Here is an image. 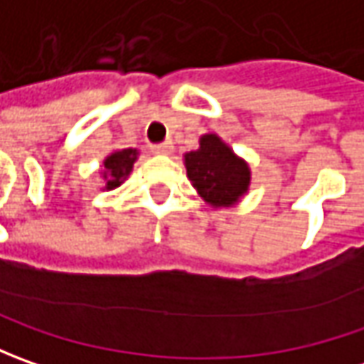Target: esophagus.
<instances>
[{
	"label": "esophagus",
	"mask_w": 364,
	"mask_h": 364,
	"mask_svg": "<svg viewBox=\"0 0 364 364\" xmlns=\"http://www.w3.org/2000/svg\"><path fill=\"white\" fill-rule=\"evenodd\" d=\"M151 151L158 154V156H170L174 151V144L172 141H164V144H158V146L151 147Z\"/></svg>",
	"instance_id": "34e87169"
}]
</instances>
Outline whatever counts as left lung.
<instances>
[{
    "label": "left lung",
    "instance_id": "left-lung-1",
    "mask_svg": "<svg viewBox=\"0 0 364 364\" xmlns=\"http://www.w3.org/2000/svg\"><path fill=\"white\" fill-rule=\"evenodd\" d=\"M186 176L213 208L235 206L249 192L251 168L217 133H204L200 146L184 154Z\"/></svg>",
    "mask_w": 364,
    "mask_h": 364
}]
</instances>
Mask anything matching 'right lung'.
Listing matches in <instances>:
<instances>
[{
    "mask_svg": "<svg viewBox=\"0 0 364 364\" xmlns=\"http://www.w3.org/2000/svg\"><path fill=\"white\" fill-rule=\"evenodd\" d=\"M137 156H139V151L133 149V147L111 151L103 160V166H101V176L105 180L103 190H113L121 186L127 180V176L132 174L133 164L137 160Z\"/></svg>",
    "mask_w": 364,
    "mask_h": 364,
    "instance_id": "obj_1",
    "label": "right lung"
}]
</instances>
